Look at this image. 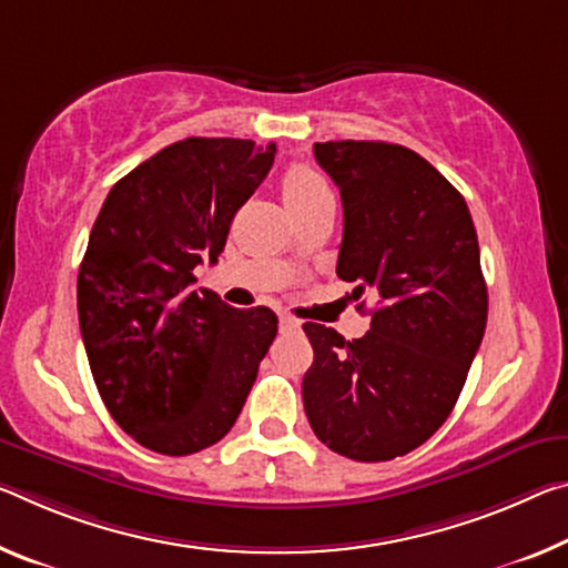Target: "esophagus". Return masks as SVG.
<instances>
[{
  "instance_id": "1",
  "label": "esophagus",
  "mask_w": 568,
  "mask_h": 568,
  "mask_svg": "<svg viewBox=\"0 0 568 568\" xmlns=\"http://www.w3.org/2000/svg\"><path fill=\"white\" fill-rule=\"evenodd\" d=\"M295 331H301V321L283 313V316H281V333H295Z\"/></svg>"
}]
</instances>
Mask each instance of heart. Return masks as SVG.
I'll use <instances>...</instances> for the list:
<instances>
[{
  "label": "heart",
  "mask_w": 568,
  "mask_h": 568,
  "mask_svg": "<svg viewBox=\"0 0 568 568\" xmlns=\"http://www.w3.org/2000/svg\"><path fill=\"white\" fill-rule=\"evenodd\" d=\"M283 200L287 210H301V206L321 200V196H328L331 189L316 169L308 164H293L283 174Z\"/></svg>",
  "instance_id": "obj_1"
}]
</instances>
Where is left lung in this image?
<instances>
[{
  "instance_id": "1",
  "label": "left lung",
  "mask_w": 568,
  "mask_h": 568,
  "mask_svg": "<svg viewBox=\"0 0 568 568\" xmlns=\"http://www.w3.org/2000/svg\"><path fill=\"white\" fill-rule=\"evenodd\" d=\"M313 154L344 202L336 275L356 283L354 301L372 293L376 308L354 341L305 323L303 407L333 453L394 460L443 427L480 348L488 287L478 235L463 194L412 149L326 141Z\"/></svg>"
}]
</instances>
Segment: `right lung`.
Returning <instances> with one entry per match:
<instances>
[{
    "label": "right lung",
    "instance_id": "add662e5",
    "mask_svg": "<svg viewBox=\"0 0 568 568\" xmlns=\"http://www.w3.org/2000/svg\"><path fill=\"white\" fill-rule=\"evenodd\" d=\"M275 143L192 136L115 182L78 273V318L105 409L139 445L194 455L227 435L277 333L265 305L194 291L263 184Z\"/></svg>",
    "mask_w": 568,
    "mask_h": 568
}]
</instances>
